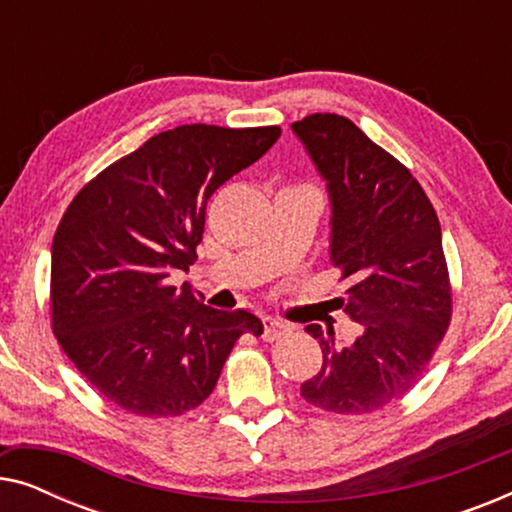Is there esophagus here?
<instances>
[{
    "mask_svg": "<svg viewBox=\"0 0 512 512\" xmlns=\"http://www.w3.org/2000/svg\"><path fill=\"white\" fill-rule=\"evenodd\" d=\"M289 331H291V326L282 319H275V317L263 319V340H268V342L279 340V338H284Z\"/></svg>",
    "mask_w": 512,
    "mask_h": 512,
    "instance_id": "34e87169",
    "label": "esophagus"
}]
</instances>
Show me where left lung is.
Returning a JSON list of instances; mask_svg holds the SVG:
<instances>
[{"label": "left lung", "mask_w": 512, "mask_h": 512, "mask_svg": "<svg viewBox=\"0 0 512 512\" xmlns=\"http://www.w3.org/2000/svg\"><path fill=\"white\" fill-rule=\"evenodd\" d=\"M291 130L326 181L328 256L349 282L338 303L356 321L354 340L305 328L324 363L300 396L335 415L382 410L415 387L452 317L436 209L408 167L349 118L312 114Z\"/></svg>", "instance_id": "8db88e82"}]
</instances>
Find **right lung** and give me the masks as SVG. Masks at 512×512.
Masks as SVG:
<instances>
[{
	"instance_id": "1",
	"label": "right lung",
	"mask_w": 512,
	"mask_h": 512,
	"mask_svg": "<svg viewBox=\"0 0 512 512\" xmlns=\"http://www.w3.org/2000/svg\"><path fill=\"white\" fill-rule=\"evenodd\" d=\"M282 130L179 125L111 163L67 207L51 249L53 333L118 408L172 417L212 394L237 338L261 335L249 310H214L184 284L207 202Z\"/></svg>"
}]
</instances>
